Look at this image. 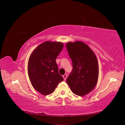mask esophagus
Here are the masks:
<instances>
[{
	"mask_svg": "<svg viewBox=\"0 0 125 125\" xmlns=\"http://www.w3.org/2000/svg\"><path fill=\"white\" fill-rule=\"evenodd\" d=\"M67 77V74H64L63 75V78H64V80L66 79Z\"/></svg>",
	"mask_w": 125,
	"mask_h": 125,
	"instance_id": "1",
	"label": "esophagus"
}]
</instances>
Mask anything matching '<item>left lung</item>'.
<instances>
[{
	"label": "left lung",
	"mask_w": 125,
	"mask_h": 125,
	"mask_svg": "<svg viewBox=\"0 0 125 125\" xmlns=\"http://www.w3.org/2000/svg\"><path fill=\"white\" fill-rule=\"evenodd\" d=\"M67 50L72 61L73 69L66 82L74 94L84 96L96 86L99 76L96 57L84 42H68Z\"/></svg>",
	"instance_id": "8db88e82"
}]
</instances>
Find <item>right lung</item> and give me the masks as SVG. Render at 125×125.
I'll list each match as a JSON object with an SVG mask.
<instances>
[{
    "mask_svg": "<svg viewBox=\"0 0 125 125\" xmlns=\"http://www.w3.org/2000/svg\"><path fill=\"white\" fill-rule=\"evenodd\" d=\"M63 48L60 42L46 41L38 46L30 57L27 71L31 83L35 90L47 95L64 79L58 72L56 60Z\"/></svg>",
    "mask_w": 125,
    "mask_h": 125,
    "instance_id": "add662e5",
    "label": "right lung"
}]
</instances>
